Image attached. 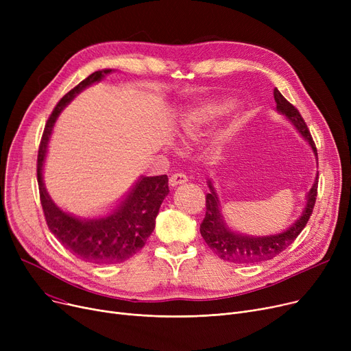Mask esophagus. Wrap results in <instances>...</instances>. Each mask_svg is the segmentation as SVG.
I'll return each instance as SVG.
<instances>
[{
    "instance_id": "obj_1",
    "label": "esophagus",
    "mask_w": 351,
    "mask_h": 351,
    "mask_svg": "<svg viewBox=\"0 0 351 351\" xmlns=\"http://www.w3.org/2000/svg\"><path fill=\"white\" fill-rule=\"evenodd\" d=\"M188 182V176L185 173H173L169 178V186L175 188L178 185H182V183H186Z\"/></svg>"
}]
</instances>
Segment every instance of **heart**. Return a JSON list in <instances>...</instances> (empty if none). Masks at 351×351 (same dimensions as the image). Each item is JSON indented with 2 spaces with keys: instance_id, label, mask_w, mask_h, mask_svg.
<instances>
[{
  "instance_id": "obj_1",
  "label": "heart",
  "mask_w": 351,
  "mask_h": 351,
  "mask_svg": "<svg viewBox=\"0 0 351 351\" xmlns=\"http://www.w3.org/2000/svg\"><path fill=\"white\" fill-rule=\"evenodd\" d=\"M236 102L232 98H210L192 106L182 119V134L186 139L195 141L204 135L208 128L232 112Z\"/></svg>"
}]
</instances>
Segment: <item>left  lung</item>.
<instances>
[{
  "label": "left lung",
  "instance_id": "8db88e82",
  "mask_svg": "<svg viewBox=\"0 0 351 351\" xmlns=\"http://www.w3.org/2000/svg\"><path fill=\"white\" fill-rule=\"evenodd\" d=\"M274 101L276 110L280 115H285L289 122L296 128V131L302 135V138L310 145L313 154L317 158L316 145L311 139V135L307 129L306 122L303 121L299 110L294 108L282 94L278 88H274ZM317 182L319 173L316 175L315 182L306 195V204L300 213V216L294 222L280 233L266 234V236H253L236 232L226 223L225 216L222 213V205H220L219 195L213 182L209 179L208 186L209 193L206 195V215L204 222L200 225V234L205 239L206 245L226 262L232 263H259L265 261H270L273 257L282 253L286 247H289L294 239L304 229L307 220L313 212L316 204L317 196Z\"/></svg>",
  "mask_w": 351,
  "mask_h": 351
}]
</instances>
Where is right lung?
I'll list each match as a JSON object with an SVG mask.
<instances>
[{"instance_id":"1","label":"right lung","mask_w":351,"mask_h":351,"mask_svg":"<svg viewBox=\"0 0 351 351\" xmlns=\"http://www.w3.org/2000/svg\"><path fill=\"white\" fill-rule=\"evenodd\" d=\"M112 72L102 69L90 73L55 106L44 129L36 168L41 205L51 233L78 259L94 265L121 263L139 252L152 234L159 208L169 193L166 175L141 176L106 215L81 217L61 209L47 192L43 172L55 122L73 98Z\"/></svg>"}]
</instances>
